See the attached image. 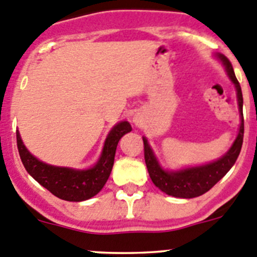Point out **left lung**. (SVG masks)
<instances>
[{"instance_id": "left-lung-1", "label": "left lung", "mask_w": 257, "mask_h": 257, "mask_svg": "<svg viewBox=\"0 0 257 257\" xmlns=\"http://www.w3.org/2000/svg\"><path fill=\"white\" fill-rule=\"evenodd\" d=\"M218 57L223 61L225 69H227L228 75L233 84L236 85L237 89V98H238V107L241 112V127H239V133L237 136L236 141L233 143L232 148L228 150L227 154L222 157L219 161L214 162V163L206 164V166L192 167V168L183 169L178 172H166L159 167L152 149L148 145L147 139L144 140V158L145 164H147L148 172L152 178L153 183L157 186L159 190L166 192L167 195L175 197H182V199H191V197L200 196V195L205 194L215 185L220 178L227 175V172L236 163L237 158H238L239 152H241L242 143H243V113H242V105H243V98H242L241 85H239L238 80H237L234 71H233V66L230 61L225 56L219 55Z\"/></svg>"}]
</instances>
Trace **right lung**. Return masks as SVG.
<instances>
[{
    "mask_svg": "<svg viewBox=\"0 0 257 257\" xmlns=\"http://www.w3.org/2000/svg\"><path fill=\"white\" fill-rule=\"evenodd\" d=\"M128 122H119L113 127L105 140L99 161L93 168L86 171H75L62 167H53L39 162L27 150L16 133V143L20 159L25 169L37 182L46 187L51 194L66 201H82L95 196L103 188L112 172L117 144L124 134L130 133Z\"/></svg>",
    "mask_w": 257,
    "mask_h": 257,
    "instance_id": "obj_1",
    "label": "right lung"
}]
</instances>
